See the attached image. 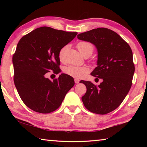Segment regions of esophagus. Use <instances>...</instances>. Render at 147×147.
<instances>
[{
  "label": "esophagus",
  "mask_w": 147,
  "mask_h": 147,
  "mask_svg": "<svg viewBox=\"0 0 147 147\" xmlns=\"http://www.w3.org/2000/svg\"><path fill=\"white\" fill-rule=\"evenodd\" d=\"M74 82H75L76 84H78L80 82V80L78 79H74Z\"/></svg>",
  "instance_id": "esophagus-1"
}]
</instances>
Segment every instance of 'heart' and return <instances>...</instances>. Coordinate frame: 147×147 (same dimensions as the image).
Wrapping results in <instances>:
<instances>
[{"instance_id":"b5f03b06","label":"heart","mask_w":147,"mask_h":147,"mask_svg":"<svg viewBox=\"0 0 147 147\" xmlns=\"http://www.w3.org/2000/svg\"><path fill=\"white\" fill-rule=\"evenodd\" d=\"M76 47L78 48V51L84 56H85L87 54H90L91 55V54L93 53L94 50L93 45L88 41H80L77 44ZM67 46H64L63 47H62L59 52L58 56L59 59L61 61L63 59L64 54L65 51H67ZM64 72L69 76H71L76 78H80L83 77L85 74L88 73L89 68L88 67H76L74 65H69L65 67L64 68Z\"/></svg>"}]
</instances>
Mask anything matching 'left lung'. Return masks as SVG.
Listing matches in <instances>:
<instances>
[{"mask_svg": "<svg viewBox=\"0 0 147 147\" xmlns=\"http://www.w3.org/2000/svg\"><path fill=\"white\" fill-rule=\"evenodd\" d=\"M77 38L96 46L98 66L91 74L103 80L99 86L89 81L80 82L87 88L82 97L84 105L92 113H108L120 106L131 88L135 71L132 51L119 34L108 28L93 29Z\"/></svg>", "mask_w": 147, "mask_h": 147, "instance_id": "8db88e82", "label": "left lung"}]
</instances>
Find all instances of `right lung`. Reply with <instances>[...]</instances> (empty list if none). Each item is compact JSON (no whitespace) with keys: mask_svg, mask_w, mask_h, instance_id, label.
<instances>
[{"mask_svg":"<svg viewBox=\"0 0 147 147\" xmlns=\"http://www.w3.org/2000/svg\"><path fill=\"white\" fill-rule=\"evenodd\" d=\"M77 32L43 26L20 39L13 55V80L24 104L36 112L56 110L74 85L73 77L61 74L51 81L45 74L60 71V49L75 38Z\"/></svg>","mask_w":147,"mask_h":147,"instance_id":"add662e5","label":"right lung"}]
</instances>
